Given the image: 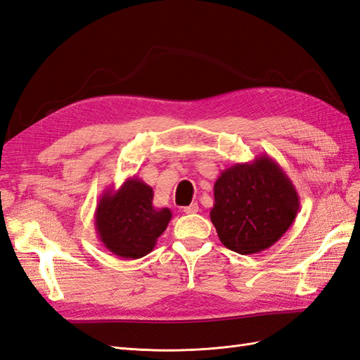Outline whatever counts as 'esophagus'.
<instances>
[{
    "label": "esophagus",
    "instance_id": "1",
    "mask_svg": "<svg viewBox=\"0 0 360 360\" xmlns=\"http://www.w3.org/2000/svg\"><path fill=\"white\" fill-rule=\"evenodd\" d=\"M200 210V207H198V204H191V205H188V207H183V213H186V214H193V213H197Z\"/></svg>",
    "mask_w": 360,
    "mask_h": 360
}]
</instances>
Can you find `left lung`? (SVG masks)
I'll return each mask as SVG.
<instances>
[{
    "mask_svg": "<svg viewBox=\"0 0 360 360\" xmlns=\"http://www.w3.org/2000/svg\"><path fill=\"white\" fill-rule=\"evenodd\" d=\"M210 219L222 245L258 254L287 233L299 212V193L275 159L261 155L236 163L214 181Z\"/></svg>",
    "mask_w": 360,
    "mask_h": 360,
    "instance_id": "obj_1",
    "label": "left lung"
}]
</instances>
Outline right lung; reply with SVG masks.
Listing matches in <instances>:
<instances>
[{"label":"right lung","mask_w":360,"mask_h":360,"mask_svg":"<svg viewBox=\"0 0 360 360\" xmlns=\"http://www.w3.org/2000/svg\"><path fill=\"white\" fill-rule=\"evenodd\" d=\"M171 217L168 207L153 205V189L147 183L130 177L117 191L106 189L102 193L94 212V226L110 252L136 259L155 249Z\"/></svg>","instance_id":"add662e5"}]
</instances>
